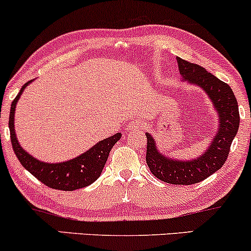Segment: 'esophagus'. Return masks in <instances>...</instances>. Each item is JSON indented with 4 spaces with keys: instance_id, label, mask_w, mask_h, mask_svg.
<instances>
[{
    "instance_id": "34e87169",
    "label": "esophagus",
    "mask_w": 251,
    "mask_h": 251,
    "mask_svg": "<svg viewBox=\"0 0 251 251\" xmlns=\"http://www.w3.org/2000/svg\"><path fill=\"white\" fill-rule=\"evenodd\" d=\"M143 125H144V123H143V121L133 120L127 125V130L128 131H138L143 127Z\"/></svg>"
}]
</instances>
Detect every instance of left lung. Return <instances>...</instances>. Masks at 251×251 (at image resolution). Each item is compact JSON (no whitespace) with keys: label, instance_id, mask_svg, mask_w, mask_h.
I'll return each mask as SVG.
<instances>
[{"label":"left lung","instance_id":"obj_1","mask_svg":"<svg viewBox=\"0 0 251 251\" xmlns=\"http://www.w3.org/2000/svg\"><path fill=\"white\" fill-rule=\"evenodd\" d=\"M182 81L201 88L218 117V125L210 145L199 157L176 159L159 151L156 140L147 132V163L153 176L170 184H193L205 180L224 166L231 143L239 127V112L235 94L225 82L200 65L177 58Z\"/></svg>","mask_w":251,"mask_h":251}]
</instances>
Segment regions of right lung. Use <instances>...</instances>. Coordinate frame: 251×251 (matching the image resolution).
I'll use <instances>...</instances> for the list:
<instances>
[{"label":"right lung","mask_w":251,"mask_h":251,"mask_svg":"<svg viewBox=\"0 0 251 251\" xmlns=\"http://www.w3.org/2000/svg\"><path fill=\"white\" fill-rule=\"evenodd\" d=\"M33 81L34 79H31L26 84H24L10 107L9 130L14 152L25 169L28 170L40 182L46 184L50 188L59 189V191H75V189L89 186L95 182L99 176L101 175L107 158H108L109 151L114 147L115 143L121 138V133H115L114 136L100 140L94 147L88 149L85 152L81 153L75 158L69 159V161L57 162V163L39 161L21 147L16 138L15 125H14L16 103L19 102V99L21 98L27 85L31 84Z\"/></svg>","instance_id":"right-lung-1"}]
</instances>
